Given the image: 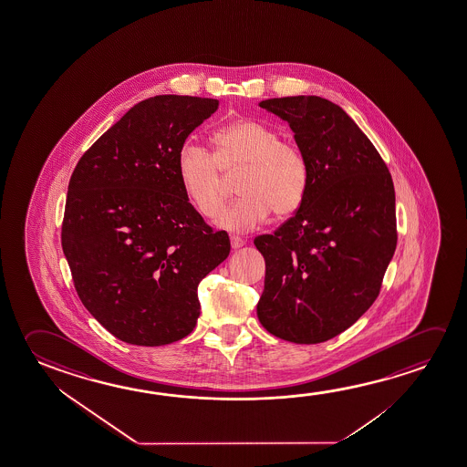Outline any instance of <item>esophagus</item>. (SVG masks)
<instances>
[{"label":"esophagus","instance_id":"1","mask_svg":"<svg viewBox=\"0 0 467 467\" xmlns=\"http://www.w3.org/2000/svg\"><path fill=\"white\" fill-rule=\"evenodd\" d=\"M244 245V239L239 236H231V247L233 249H239V247H243Z\"/></svg>","mask_w":467,"mask_h":467}]
</instances>
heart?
I'll use <instances>...</instances> for the list:
<instances>
[{
  "mask_svg": "<svg viewBox=\"0 0 467 467\" xmlns=\"http://www.w3.org/2000/svg\"><path fill=\"white\" fill-rule=\"evenodd\" d=\"M215 151L186 142L178 153L181 186L191 203L205 218L220 212L224 177L241 170L239 199L216 218L220 228L249 231L265 222L272 212L291 215L301 207L309 187V161L299 145L280 139L262 122L237 119L212 136Z\"/></svg>",
  "mask_w": 467,
  "mask_h": 467,
  "instance_id": "b5f03b06",
  "label": "heart"
}]
</instances>
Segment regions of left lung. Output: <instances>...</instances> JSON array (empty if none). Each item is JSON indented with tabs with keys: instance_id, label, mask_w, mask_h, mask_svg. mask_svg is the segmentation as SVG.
Here are the masks:
<instances>
[{
	"instance_id": "obj_1",
	"label": "left lung",
	"mask_w": 467,
	"mask_h": 467,
	"mask_svg": "<svg viewBox=\"0 0 467 467\" xmlns=\"http://www.w3.org/2000/svg\"><path fill=\"white\" fill-rule=\"evenodd\" d=\"M295 132L309 161L295 216L254 244L265 259L257 304L264 328L297 345L348 330L372 306L395 254V187L380 153L333 101L297 95L260 101Z\"/></svg>"
}]
</instances>
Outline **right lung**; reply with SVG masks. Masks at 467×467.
<instances>
[{
    "label": "right lung",
    "mask_w": 467,
    "mask_h": 467,
    "mask_svg": "<svg viewBox=\"0 0 467 467\" xmlns=\"http://www.w3.org/2000/svg\"><path fill=\"white\" fill-rule=\"evenodd\" d=\"M215 99L157 95L130 108L80 157L61 245L86 309L124 343L163 346L194 330L197 286L230 255L178 174L187 136Z\"/></svg>",
    "instance_id": "right-lung-1"
}]
</instances>
